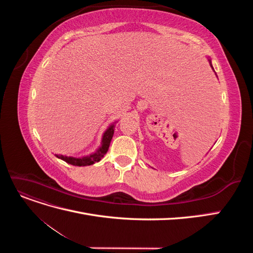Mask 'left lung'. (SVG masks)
Listing matches in <instances>:
<instances>
[{"mask_svg":"<svg viewBox=\"0 0 253 253\" xmlns=\"http://www.w3.org/2000/svg\"><path fill=\"white\" fill-rule=\"evenodd\" d=\"M208 61H209V64H210V66L212 67V70H213V66H212V62H211V59L208 57ZM214 71V70H213Z\"/></svg>","mask_w":253,"mask_h":253,"instance_id":"left-lung-1","label":"left lung"}]
</instances>
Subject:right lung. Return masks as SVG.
Wrapping results in <instances>:
<instances>
[{
	"mask_svg": "<svg viewBox=\"0 0 253 253\" xmlns=\"http://www.w3.org/2000/svg\"><path fill=\"white\" fill-rule=\"evenodd\" d=\"M116 124H117V121H115L108 128H106V131L102 135L101 145L96 150V152L91 153V154L86 155V156H82V157H73V156L55 154L56 157H58L59 159L64 160V162L67 164L73 165V166H77V167L90 166L95 163L100 162L101 158L106 154V152H108V150H109L110 143H111V140H112L113 135H114V131H115V125Z\"/></svg>",
	"mask_w": 253,
	"mask_h": 253,
	"instance_id": "add662e5",
	"label": "right lung"
}]
</instances>
